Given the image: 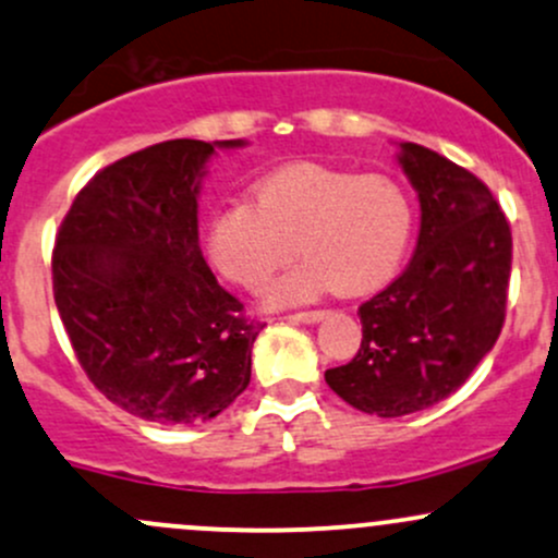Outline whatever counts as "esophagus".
<instances>
[{
  "instance_id": "obj_1",
  "label": "esophagus",
  "mask_w": 558,
  "mask_h": 558,
  "mask_svg": "<svg viewBox=\"0 0 558 558\" xmlns=\"http://www.w3.org/2000/svg\"><path fill=\"white\" fill-rule=\"evenodd\" d=\"M323 317H326V312H323V310H304V312H293V315H289V320H293V323H320Z\"/></svg>"
}]
</instances>
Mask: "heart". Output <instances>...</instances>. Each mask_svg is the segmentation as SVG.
I'll return each instance as SVG.
<instances>
[{
    "mask_svg": "<svg viewBox=\"0 0 558 558\" xmlns=\"http://www.w3.org/2000/svg\"><path fill=\"white\" fill-rule=\"evenodd\" d=\"M413 232L405 190L384 174L291 163L254 185V206L230 204L206 222L211 267L230 283L262 291L293 256L302 265L269 289V304H296L333 289L360 296L397 272Z\"/></svg>",
    "mask_w": 558,
    "mask_h": 558,
    "instance_id": "b5f03b06",
    "label": "heart"
}]
</instances>
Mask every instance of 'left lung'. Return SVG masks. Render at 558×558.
Here are the masks:
<instances>
[{"instance_id": "1", "label": "left lung", "mask_w": 558, "mask_h": 558, "mask_svg": "<svg viewBox=\"0 0 558 558\" xmlns=\"http://www.w3.org/2000/svg\"><path fill=\"white\" fill-rule=\"evenodd\" d=\"M400 148L421 201L415 254L357 310V354L326 371L341 400L381 418L437 405L466 384L504 328L513 248L506 214L480 177L424 145Z\"/></svg>"}]
</instances>
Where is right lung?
Instances as JSON below:
<instances>
[{"mask_svg": "<svg viewBox=\"0 0 558 558\" xmlns=\"http://www.w3.org/2000/svg\"><path fill=\"white\" fill-rule=\"evenodd\" d=\"M167 140L100 169L52 251V293L78 365L113 405L153 424H204L251 381L265 323L217 283L198 246L214 148Z\"/></svg>", "mask_w": 558, "mask_h": 558, "instance_id": "add662e5", "label": "right lung"}]
</instances>
